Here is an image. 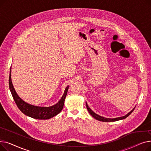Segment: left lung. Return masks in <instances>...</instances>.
<instances>
[{
    "label": "left lung",
    "instance_id": "8db88e82",
    "mask_svg": "<svg viewBox=\"0 0 151 151\" xmlns=\"http://www.w3.org/2000/svg\"><path fill=\"white\" fill-rule=\"evenodd\" d=\"M86 108H87V109H88V111L90 113V114L93 118L99 120L100 121H102V122H114V121H119V120L124 119H125L126 117H127L133 111V110L134 109V108L130 113H129L127 114H126L124 116L120 117H117V118H114V119H110V118H105V117H101V116L97 114L96 113H95L94 112H93L90 109V108L88 106V104H87V103H86Z\"/></svg>",
    "mask_w": 151,
    "mask_h": 151
}]
</instances>
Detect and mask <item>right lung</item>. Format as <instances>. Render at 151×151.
Instances as JSON below:
<instances>
[{
  "mask_svg": "<svg viewBox=\"0 0 151 151\" xmlns=\"http://www.w3.org/2000/svg\"><path fill=\"white\" fill-rule=\"evenodd\" d=\"M9 88L13 98L21 111L27 116L37 119H48L58 114L63 108L64 101L67 94L68 86L65 88L64 93L58 104L50 107H40L31 105L24 101L16 92L12 84L11 79V70L9 76Z\"/></svg>",
  "mask_w": 151,
  "mask_h": 151,
  "instance_id": "obj_1",
  "label": "right lung"
}]
</instances>
